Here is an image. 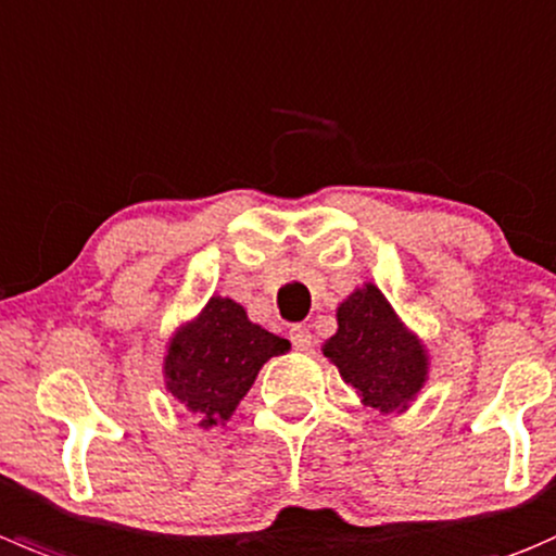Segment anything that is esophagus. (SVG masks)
<instances>
[{
  "label": "esophagus",
  "mask_w": 556,
  "mask_h": 556,
  "mask_svg": "<svg viewBox=\"0 0 556 556\" xmlns=\"http://www.w3.org/2000/svg\"><path fill=\"white\" fill-rule=\"evenodd\" d=\"M290 342H293L295 350H309L312 348L309 326H293V328H290Z\"/></svg>",
  "instance_id": "esophagus-1"
}]
</instances>
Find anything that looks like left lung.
<instances>
[{"label": "left lung", "mask_w": 556, "mask_h": 556, "mask_svg": "<svg viewBox=\"0 0 556 556\" xmlns=\"http://www.w3.org/2000/svg\"><path fill=\"white\" fill-rule=\"evenodd\" d=\"M337 333L323 353L339 366L366 407L393 413L427 382V350L399 323L375 285H364L337 309Z\"/></svg>", "instance_id": "1"}]
</instances>
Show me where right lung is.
<instances>
[{
	"label": "right lung",
	"instance_id": "right-lung-1",
	"mask_svg": "<svg viewBox=\"0 0 556 556\" xmlns=\"http://www.w3.org/2000/svg\"><path fill=\"white\" fill-rule=\"evenodd\" d=\"M285 350H290L288 339L250 323L236 301L214 295L170 342L165 386L208 429L228 421L261 366Z\"/></svg>",
	"mask_w": 556,
	"mask_h": 556
}]
</instances>
